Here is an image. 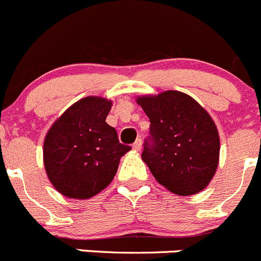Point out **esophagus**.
I'll return each mask as SVG.
<instances>
[{
	"label": "esophagus",
	"instance_id": "1",
	"mask_svg": "<svg viewBox=\"0 0 261 261\" xmlns=\"http://www.w3.org/2000/svg\"><path fill=\"white\" fill-rule=\"evenodd\" d=\"M141 147H142V139L138 138L133 143V149H134V151H139V149H141Z\"/></svg>",
	"mask_w": 261,
	"mask_h": 261
}]
</instances>
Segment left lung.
Here are the masks:
<instances>
[{
	"mask_svg": "<svg viewBox=\"0 0 261 261\" xmlns=\"http://www.w3.org/2000/svg\"><path fill=\"white\" fill-rule=\"evenodd\" d=\"M137 104L151 122L142 160L154 179L179 195L207 188L219 160V136L211 115L192 96L172 90L141 96Z\"/></svg>",
	"mask_w": 261,
	"mask_h": 261,
	"instance_id": "left-lung-1",
	"label": "left lung"
}]
</instances>
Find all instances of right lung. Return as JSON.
I'll use <instances>...</instances> for the list:
<instances>
[{
    "instance_id": "add662e5",
    "label": "right lung",
    "mask_w": 261,
    "mask_h": 261,
    "mask_svg": "<svg viewBox=\"0 0 261 261\" xmlns=\"http://www.w3.org/2000/svg\"><path fill=\"white\" fill-rule=\"evenodd\" d=\"M112 101L87 96L69 107L50 127L43 148L51 185L64 197L89 199L117 174L120 157L130 149L105 119Z\"/></svg>"
}]
</instances>
